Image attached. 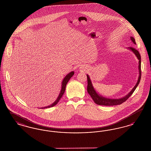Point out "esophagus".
I'll list each match as a JSON object with an SVG mask.
<instances>
[{"label": "esophagus", "instance_id": "esophagus-1", "mask_svg": "<svg viewBox=\"0 0 151 151\" xmlns=\"http://www.w3.org/2000/svg\"><path fill=\"white\" fill-rule=\"evenodd\" d=\"M79 69H80V71H86V66H84V65H81V66H80V68H79Z\"/></svg>", "mask_w": 151, "mask_h": 151}]
</instances>
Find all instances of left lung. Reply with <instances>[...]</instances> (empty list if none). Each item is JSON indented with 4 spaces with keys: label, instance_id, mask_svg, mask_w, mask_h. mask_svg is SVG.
<instances>
[{
    "label": "left lung",
    "instance_id": "8db88e82",
    "mask_svg": "<svg viewBox=\"0 0 151 151\" xmlns=\"http://www.w3.org/2000/svg\"><path fill=\"white\" fill-rule=\"evenodd\" d=\"M130 40L131 41L134 43L136 44L135 40L133 37H130ZM129 50L133 52V53L137 57V59L139 60V65H138V68H139V77L137 81V84L132 89V90L130 91L129 93L125 96L123 97L122 98L120 99H109V98H106L104 96H102L100 94L98 93L97 91L95 90L93 86L92 83L91 81V80L90 79V77L88 75H86L87 76V80H88V86H87V92L89 93V94L91 96L92 99H93L94 102L99 105H104V106H114V105H120L124 102V101L127 100L129 97L132 95V94L134 93L135 90L136 89L137 86L139 85L140 79H141V57L140 55L139 52L137 50L133 47H128L127 48Z\"/></svg>",
    "mask_w": 151,
    "mask_h": 151
}]
</instances>
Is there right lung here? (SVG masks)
<instances>
[{"label":"right lung","instance_id":"right-lung-1","mask_svg":"<svg viewBox=\"0 0 151 151\" xmlns=\"http://www.w3.org/2000/svg\"><path fill=\"white\" fill-rule=\"evenodd\" d=\"M74 75V71H71V72H70L69 73H68L65 76V78L62 81V86H61V89H60V92L59 93V96H58L57 99V100L55 101L52 104H51L49 106H45V107H42V108H41V109H45V108H51V107H53L54 106H55V105H57L58 104V102L59 101L60 99L62 98V96L63 95V94L65 93V86L67 84V83L68 82V81L70 80V79L71 78L72 76Z\"/></svg>","mask_w":151,"mask_h":151}]
</instances>
